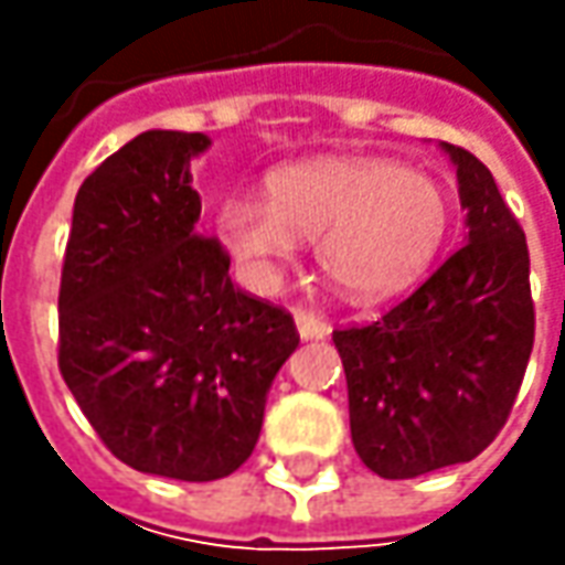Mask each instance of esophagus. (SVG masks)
<instances>
[{
  "mask_svg": "<svg viewBox=\"0 0 565 565\" xmlns=\"http://www.w3.org/2000/svg\"><path fill=\"white\" fill-rule=\"evenodd\" d=\"M295 327H298V337L301 339H323L330 333V327L317 315L305 311V308H295Z\"/></svg>",
  "mask_w": 565,
  "mask_h": 565,
  "instance_id": "obj_1",
  "label": "esophagus"
}]
</instances>
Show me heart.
Masks as SVG:
<instances>
[{
	"instance_id": "b5f03b06",
	"label": "heart",
	"mask_w": 565,
	"mask_h": 565,
	"mask_svg": "<svg viewBox=\"0 0 565 565\" xmlns=\"http://www.w3.org/2000/svg\"><path fill=\"white\" fill-rule=\"evenodd\" d=\"M267 201L228 198L216 232L257 282H273L298 242L352 301H383L422 279L452 220L446 188L386 157H315L273 169Z\"/></svg>"
}]
</instances>
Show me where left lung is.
I'll return each instance as SVG.
<instances>
[{
  "label": "left lung",
  "instance_id": "left-lung-1",
  "mask_svg": "<svg viewBox=\"0 0 565 565\" xmlns=\"http://www.w3.org/2000/svg\"><path fill=\"white\" fill-rule=\"evenodd\" d=\"M440 147L456 166L466 245L380 320L333 333L355 452L390 481L484 452L510 418L534 345L525 232L488 166Z\"/></svg>",
  "mask_w": 565,
  "mask_h": 565
}]
</instances>
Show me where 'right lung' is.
<instances>
[{
    "mask_svg": "<svg viewBox=\"0 0 565 565\" xmlns=\"http://www.w3.org/2000/svg\"><path fill=\"white\" fill-rule=\"evenodd\" d=\"M210 138L143 131L77 188L58 286V371L125 466L226 478L254 452L289 311L242 292L201 232L191 160Z\"/></svg>",
    "mask_w": 565,
    "mask_h": 565,
    "instance_id": "right-lung-1",
    "label": "right lung"
}]
</instances>
